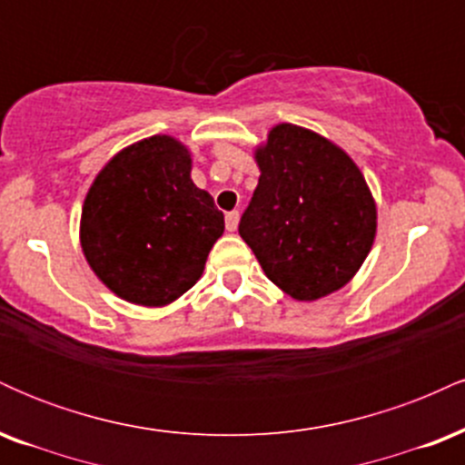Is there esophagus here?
I'll list each match as a JSON object with an SVG mask.
<instances>
[{"mask_svg":"<svg viewBox=\"0 0 465 465\" xmlns=\"http://www.w3.org/2000/svg\"><path fill=\"white\" fill-rule=\"evenodd\" d=\"M238 218H240V212H238V210L227 212V214H225V227H227V232H236Z\"/></svg>","mask_w":465,"mask_h":465,"instance_id":"34e87169","label":"esophagus"}]
</instances>
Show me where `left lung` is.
Listing matches in <instances>:
<instances>
[{"label": "left lung", "instance_id": "1", "mask_svg": "<svg viewBox=\"0 0 465 465\" xmlns=\"http://www.w3.org/2000/svg\"><path fill=\"white\" fill-rule=\"evenodd\" d=\"M258 188L238 232L266 277L300 302L339 291L376 236V205L356 163L317 133L280 124L255 153Z\"/></svg>", "mask_w": 465, "mask_h": 465}]
</instances>
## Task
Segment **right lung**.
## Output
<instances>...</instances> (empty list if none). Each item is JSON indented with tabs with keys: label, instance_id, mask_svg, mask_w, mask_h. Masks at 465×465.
<instances>
[{
	"label": "right lung",
	"instance_id": "add662e5",
	"mask_svg": "<svg viewBox=\"0 0 465 465\" xmlns=\"http://www.w3.org/2000/svg\"><path fill=\"white\" fill-rule=\"evenodd\" d=\"M183 143L153 135L117 153L89 188L80 244L122 300L165 306L199 280L225 216L190 179Z\"/></svg>",
	"mask_w": 465,
	"mask_h": 465
}]
</instances>
